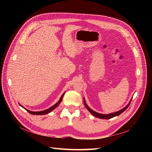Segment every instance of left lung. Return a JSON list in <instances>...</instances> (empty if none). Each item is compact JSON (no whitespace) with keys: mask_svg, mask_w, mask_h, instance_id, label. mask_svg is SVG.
Here are the masks:
<instances>
[{"mask_svg":"<svg viewBox=\"0 0 152 152\" xmlns=\"http://www.w3.org/2000/svg\"><path fill=\"white\" fill-rule=\"evenodd\" d=\"M131 100L130 101V102L128 103V105H127L126 107H124V108H123L122 110H119V111H116V112H115V113H110V114H108V115H103V114H100V113H97V112H95V111H93L92 110H91L88 106H87V105L86 104V102H85V100H84V105H85V107H86V108L88 110V111H89V112L93 115V116H95V117H97V118H100V119H110V118H113V117H115V116H118V115H119L120 114H121L123 112H124V111L128 108V107L129 106V105H130V103H131Z\"/></svg>","mask_w":152,"mask_h":152,"instance_id":"1","label":"left lung"}]
</instances>
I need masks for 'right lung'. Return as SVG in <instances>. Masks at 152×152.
Returning a JSON list of instances; mask_svg holds the SVG:
<instances>
[{"instance_id": "right-lung-1", "label": "right lung", "mask_w": 152, "mask_h": 152, "mask_svg": "<svg viewBox=\"0 0 152 152\" xmlns=\"http://www.w3.org/2000/svg\"><path fill=\"white\" fill-rule=\"evenodd\" d=\"M64 94H65V92H64V93L63 94V95H61V97H60V99L59 101H58L57 103H55V104L54 105H53V106H52V107H51L50 108H48V109H47V110H44V111H36V112H33V111H29V110H28L25 109V108H24L23 107H22L20 104V105L21 107H22L23 108H25V109L28 111V112H29V113H31V114H32V115H45V114H47V113H49L51 112V111H52V110H53L56 107H57L60 104V103H61V100H62V99H63V96H64Z\"/></svg>"}]
</instances>
